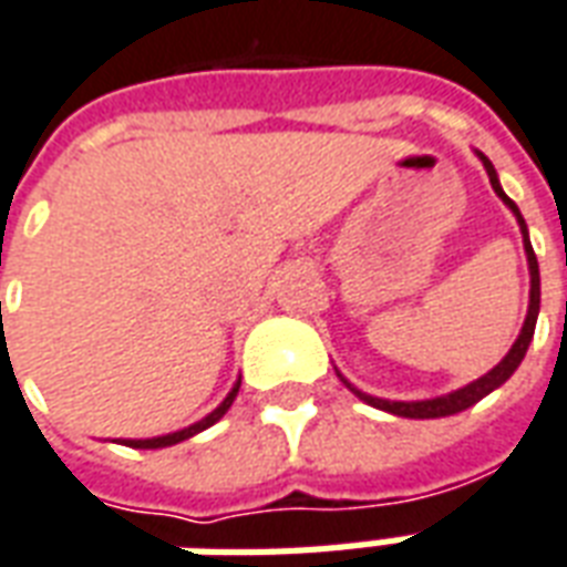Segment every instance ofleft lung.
<instances>
[{"instance_id":"8db88e82","label":"left lung","mask_w":567,"mask_h":567,"mask_svg":"<svg viewBox=\"0 0 567 567\" xmlns=\"http://www.w3.org/2000/svg\"><path fill=\"white\" fill-rule=\"evenodd\" d=\"M477 155H481V162H484L486 174H489V183H493V188H496V195L505 200L507 207H511V213H514L519 221V230H523V246H526V255H529V272H532L529 316H526V324H523V330H519L517 342L511 346V351H507L505 360H502L498 367H493L489 372H486V375H481L477 381H472V384H465V388L454 390V393H447V396H435V400H421V402H390V400H379V396H367V393H360V390H354L351 384H348V388L358 393L360 400L369 402V405H375V409H381V412L400 414V417H414V421H423V417H447V414L465 412L468 405L481 402L486 393H493L496 388H502V384H505V381L514 375V369L523 363L526 351H529L532 337H535V321H538V309H540V272H538V258H535V251H532L526 219L519 216L517 204L507 198L505 192H502V186H498L496 167H493V162H489L484 153H477Z\"/></svg>"}]
</instances>
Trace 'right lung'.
<instances>
[{"label":"right lung","instance_id":"1","mask_svg":"<svg viewBox=\"0 0 567 567\" xmlns=\"http://www.w3.org/2000/svg\"><path fill=\"white\" fill-rule=\"evenodd\" d=\"M237 390H240V381L234 384V390H230L228 396H225V402H221L219 409L216 412H209L204 421L198 423H192V426H186V430H179V433H171V435H158V439H134V442H125L128 447H167V444H177V442H186V439H192L195 433H200V430H207V426H213V423L219 421L221 414L228 412L230 409V402H234V396H237Z\"/></svg>","mask_w":567,"mask_h":567}]
</instances>
